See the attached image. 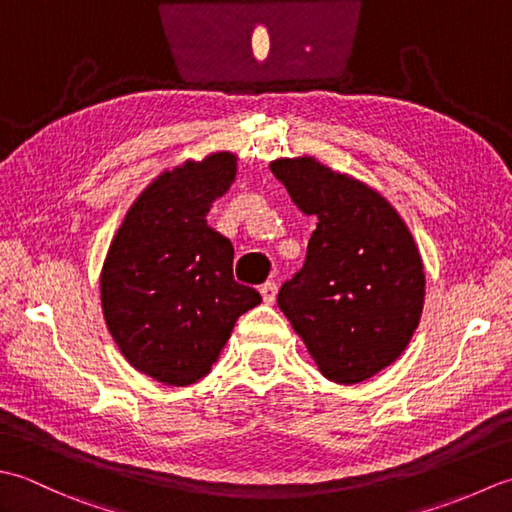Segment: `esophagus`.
Listing matches in <instances>:
<instances>
[{
	"instance_id": "34e87169",
	"label": "esophagus",
	"mask_w": 512,
	"mask_h": 512,
	"mask_svg": "<svg viewBox=\"0 0 512 512\" xmlns=\"http://www.w3.org/2000/svg\"><path fill=\"white\" fill-rule=\"evenodd\" d=\"M276 294H278V287H276V283H271V280L265 285H260V296H263L267 305H271V302L276 300Z\"/></svg>"
}]
</instances>
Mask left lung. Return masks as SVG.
Masks as SVG:
<instances>
[{
  "instance_id": "left-lung-1",
  "label": "left lung",
  "mask_w": 512,
  "mask_h": 512,
  "mask_svg": "<svg viewBox=\"0 0 512 512\" xmlns=\"http://www.w3.org/2000/svg\"><path fill=\"white\" fill-rule=\"evenodd\" d=\"M269 170L318 223L305 265L278 291V307L320 373L358 384L398 360L420 325L424 265L409 227L373 187L314 156Z\"/></svg>"
}]
</instances>
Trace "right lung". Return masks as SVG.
<instances>
[{
	"label": "right lung",
	"mask_w": 512,
	"mask_h": 512,
	"mask_svg": "<svg viewBox=\"0 0 512 512\" xmlns=\"http://www.w3.org/2000/svg\"><path fill=\"white\" fill-rule=\"evenodd\" d=\"M236 168V154L212 152L156 176L103 260L101 309L112 340L134 369L170 387L210 373L238 316L263 300L236 283L234 247L205 218Z\"/></svg>",
	"instance_id": "add662e5"
}]
</instances>
